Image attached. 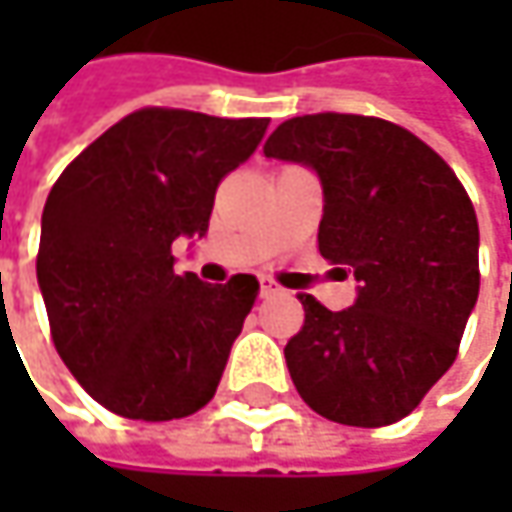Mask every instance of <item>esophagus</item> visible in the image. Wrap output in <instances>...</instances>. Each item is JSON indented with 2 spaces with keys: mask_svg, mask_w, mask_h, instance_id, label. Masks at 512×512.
Instances as JSON below:
<instances>
[{
  "mask_svg": "<svg viewBox=\"0 0 512 512\" xmlns=\"http://www.w3.org/2000/svg\"><path fill=\"white\" fill-rule=\"evenodd\" d=\"M259 293H262L265 299L267 296H276V293H282V285H276L270 276H262V279H259Z\"/></svg>",
  "mask_w": 512,
  "mask_h": 512,
  "instance_id": "1",
  "label": "esophagus"
}]
</instances>
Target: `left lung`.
<instances>
[{
    "label": "left lung",
    "mask_w": 512,
    "mask_h": 512,
    "mask_svg": "<svg viewBox=\"0 0 512 512\" xmlns=\"http://www.w3.org/2000/svg\"><path fill=\"white\" fill-rule=\"evenodd\" d=\"M265 156L319 173V253L347 265L356 305L302 293L290 379L330 422L384 427L413 413L459 356L479 299V222L453 168L416 133L376 116L307 113L267 136Z\"/></svg>",
    "instance_id": "1"
}]
</instances>
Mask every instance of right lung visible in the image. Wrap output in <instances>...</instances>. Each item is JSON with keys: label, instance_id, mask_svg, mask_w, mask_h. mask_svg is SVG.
Segmentation results:
<instances>
[{"label": "right lung", "instance_id": "add662e5", "mask_svg": "<svg viewBox=\"0 0 512 512\" xmlns=\"http://www.w3.org/2000/svg\"><path fill=\"white\" fill-rule=\"evenodd\" d=\"M267 122L133 110L50 190L36 253L50 339L110 413L170 422L213 399L259 282L179 276L170 247L205 233L216 187L256 150Z\"/></svg>", "mask_w": 512, "mask_h": 512}]
</instances>
